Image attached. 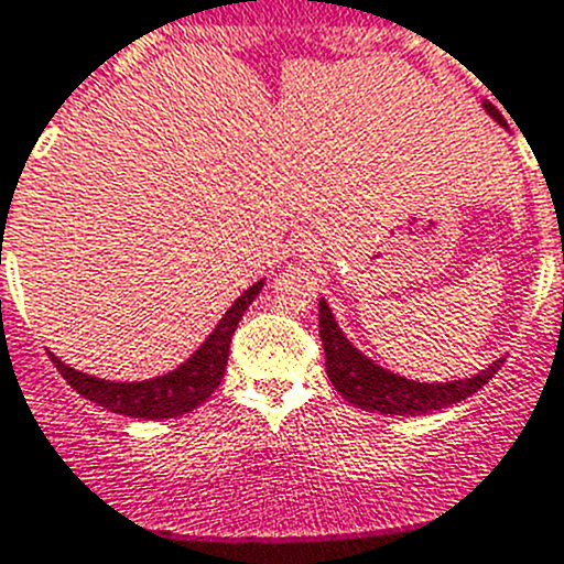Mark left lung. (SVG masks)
I'll return each mask as SVG.
<instances>
[{"label": "left lung", "mask_w": 564, "mask_h": 564, "mask_svg": "<svg viewBox=\"0 0 564 564\" xmlns=\"http://www.w3.org/2000/svg\"><path fill=\"white\" fill-rule=\"evenodd\" d=\"M485 110L496 118L498 124H503L501 112L490 101L485 105ZM318 326L326 354V373H329L337 393L351 401L354 406H359V410L379 412V415H423V412L452 406L485 388L496 377L498 368L503 366V359H496L479 377L457 379V382L446 384L410 382V379L395 377V373L384 371V368L373 366L368 357H362L343 337L340 326L332 318V310L326 307V302L318 304Z\"/></svg>", "instance_id": "left-lung-1"}]
</instances>
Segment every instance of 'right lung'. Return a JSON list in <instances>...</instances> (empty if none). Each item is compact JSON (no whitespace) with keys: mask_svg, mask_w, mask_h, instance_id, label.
I'll return each mask as SVG.
<instances>
[{"mask_svg":"<svg viewBox=\"0 0 564 564\" xmlns=\"http://www.w3.org/2000/svg\"><path fill=\"white\" fill-rule=\"evenodd\" d=\"M262 291V282L251 285L243 291V296L227 310L221 321H218L216 332L205 340V346L198 348L185 366L176 368L174 373H165L160 379H149V382H105V379L88 377L66 362L50 354L61 377L77 390L79 395L90 399L94 404L105 406V410L118 412V415L130 417H176L185 412L196 410L202 401L213 395V390L221 384L224 371H227L229 359V343H232V332L238 329V321L254 302L257 293Z\"/></svg>","mask_w":564,"mask_h":564,"instance_id":"1","label":"right lung"}]
</instances>
